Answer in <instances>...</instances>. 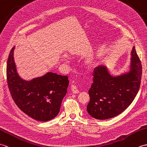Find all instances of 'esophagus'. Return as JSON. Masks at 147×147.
<instances>
[{"mask_svg":"<svg viewBox=\"0 0 147 147\" xmlns=\"http://www.w3.org/2000/svg\"><path fill=\"white\" fill-rule=\"evenodd\" d=\"M71 91L73 92V93H78L80 92L79 90L78 89V87L74 85L71 86Z\"/></svg>","mask_w":147,"mask_h":147,"instance_id":"1","label":"esophagus"}]
</instances>
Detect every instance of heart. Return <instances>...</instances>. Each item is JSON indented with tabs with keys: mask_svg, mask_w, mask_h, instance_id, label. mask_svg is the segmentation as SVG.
<instances>
[{
	"mask_svg": "<svg viewBox=\"0 0 147 147\" xmlns=\"http://www.w3.org/2000/svg\"><path fill=\"white\" fill-rule=\"evenodd\" d=\"M93 62L92 60H91V59H89V60L86 61V66L88 67H91L93 65Z\"/></svg>",
	"mask_w": 147,
	"mask_h": 147,
	"instance_id": "1",
	"label": "heart"
}]
</instances>
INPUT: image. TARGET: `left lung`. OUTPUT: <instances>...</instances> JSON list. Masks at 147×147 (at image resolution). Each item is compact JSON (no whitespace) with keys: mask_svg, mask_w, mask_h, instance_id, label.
I'll return each mask as SVG.
<instances>
[{"mask_svg":"<svg viewBox=\"0 0 147 147\" xmlns=\"http://www.w3.org/2000/svg\"><path fill=\"white\" fill-rule=\"evenodd\" d=\"M131 55L130 71L122 75L112 76L102 65L95 69L86 107L92 117L104 120L117 116L134 100L141 83L142 65L135 46Z\"/></svg>","mask_w":147,"mask_h":147,"instance_id":"1","label":"left lung"}]
</instances>
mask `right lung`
<instances>
[{"label":"right lung","instance_id":"1","mask_svg":"<svg viewBox=\"0 0 147 147\" xmlns=\"http://www.w3.org/2000/svg\"><path fill=\"white\" fill-rule=\"evenodd\" d=\"M14 49L9 53L6 68L9 92L19 109L39 121L54 118L60 111L62 99L67 93L68 77L47 73L31 81L22 80L16 71Z\"/></svg>","mask_w":147,"mask_h":147}]
</instances>
